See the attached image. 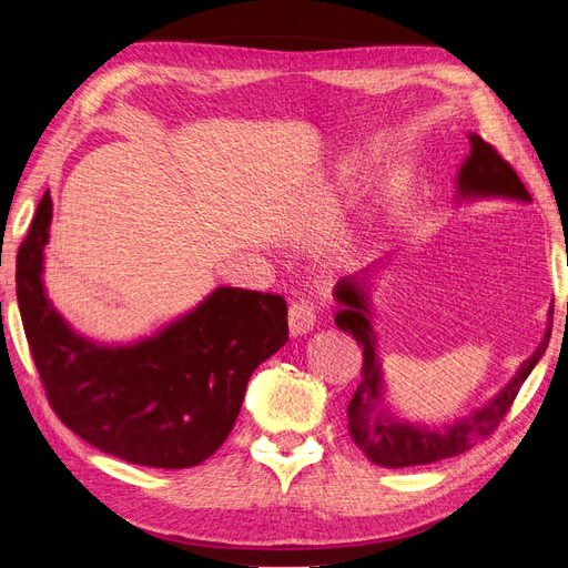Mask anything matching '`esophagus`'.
Returning <instances> with one entry per match:
<instances>
[{
	"label": "esophagus",
	"mask_w": 568,
	"mask_h": 568,
	"mask_svg": "<svg viewBox=\"0 0 568 568\" xmlns=\"http://www.w3.org/2000/svg\"><path fill=\"white\" fill-rule=\"evenodd\" d=\"M317 313L315 305L307 298H298L288 305V329L294 336H303L315 326Z\"/></svg>",
	"instance_id": "1"
}]
</instances>
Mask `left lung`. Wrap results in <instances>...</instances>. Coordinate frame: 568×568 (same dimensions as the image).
<instances>
[{"mask_svg":"<svg viewBox=\"0 0 568 568\" xmlns=\"http://www.w3.org/2000/svg\"><path fill=\"white\" fill-rule=\"evenodd\" d=\"M469 142L471 156L464 161L457 178L462 196H505L530 201L528 189L519 180L517 170L497 153L493 144L480 140L478 134H469ZM336 301L341 303V311L334 317L336 326L341 332H348L357 341V346H363V379H359V386L348 405V432L357 448L374 464L390 469L448 459L486 440L507 417L519 388L542 357L549 343V332H552V326H547V334L538 351L526 359L517 376L486 407L474 409V415L467 419L455 422L453 426H445L443 432H438V428L393 419L379 407L384 393L382 363L376 357V338L369 324V303L363 284H357L355 277L341 280L336 286Z\"/></svg>","mask_w":568,"mask_h":568,"instance_id":"1","label":"left lung"}]
</instances>
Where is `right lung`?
Returning a JSON list of instances; mask_svg holds the SVG:
<instances>
[{
    "label": "right lung",
    "mask_w": 568,
    "mask_h": 568,
    "mask_svg": "<svg viewBox=\"0 0 568 568\" xmlns=\"http://www.w3.org/2000/svg\"><path fill=\"white\" fill-rule=\"evenodd\" d=\"M49 225L47 192L16 255V296L51 409L101 453L142 467L209 459L230 436L255 367L288 341L284 296L220 286L153 338L99 346L44 294Z\"/></svg>",
    "instance_id": "obj_1"
}]
</instances>
